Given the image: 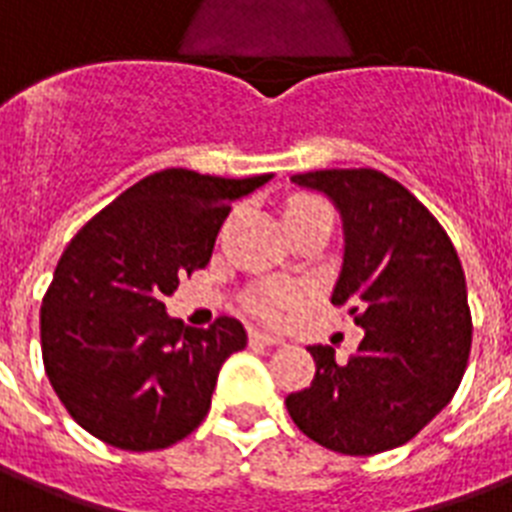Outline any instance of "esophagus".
Masks as SVG:
<instances>
[{"mask_svg":"<svg viewBox=\"0 0 512 512\" xmlns=\"http://www.w3.org/2000/svg\"><path fill=\"white\" fill-rule=\"evenodd\" d=\"M249 342L265 344V347H276V344H284V339L276 334H268V331H249Z\"/></svg>","mask_w":512,"mask_h":512,"instance_id":"obj_1","label":"esophagus"}]
</instances>
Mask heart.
<instances>
[{
    "label": "heart",
    "mask_w": 512,
    "mask_h": 512,
    "mask_svg": "<svg viewBox=\"0 0 512 512\" xmlns=\"http://www.w3.org/2000/svg\"><path fill=\"white\" fill-rule=\"evenodd\" d=\"M315 210H328L323 202L318 199H310V197H299L289 202L286 207V215H294V213H315ZM299 302V292L292 289V286H278V284H270L263 286V289H257L249 299V307H252V313L257 318H263V321H276L286 310H292L297 307Z\"/></svg>",
    "instance_id": "heart-1"
}]
</instances>
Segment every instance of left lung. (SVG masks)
<instances>
[{
    "label": "left lung",
    "instance_id": "1",
    "mask_svg": "<svg viewBox=\"0 0 512 512\" xmlns=\"http://www.w3.org/2000/svg\"><path fill=\"white\" fill-rule=\"evenodd\" d=\"M321 191L344 226L331 302L350 305L365 336L350 360L307 347L313 384L286 397L297 429L342 455L410 442L452 400L471 355L465 273L439 220L402 184L373 168L292 176Z\"/></svg>",
    "mask_w": 512,
    "mask_h": 512
}]
</instances>
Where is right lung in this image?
I'll return each mask as SVG.
<instances>
[{"label": "right lung", "mask_w": 512, "mask_h": 512, "mask_svg": "<svg viewBox=\"0 0 512 512\" xmlns=\"http://www.w3.org/2000/svg\"><path fill=\"white\" fill-rule=\"evenodd\" d=\"M270 178L160 170L70 239L41 302V357L78 426L149 452L205 421L220 365L247 347V331L228 315L210 328L184 326L162 299L210 263L231 205Z\"/></svg>", "instance_id": "right-lung-1"}]
</instances>
